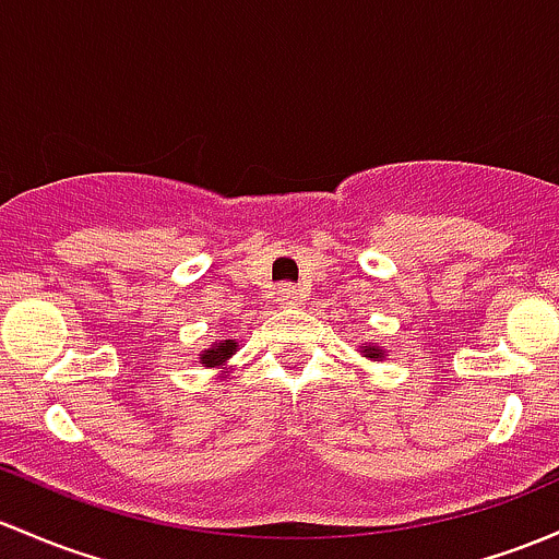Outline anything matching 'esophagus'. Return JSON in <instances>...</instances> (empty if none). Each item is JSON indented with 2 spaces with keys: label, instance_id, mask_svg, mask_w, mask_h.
<instances>
[{
  "label": "esophagus",
  "instance_id": "1",
  "mask_svg": "<svg viewBox=\"0 0 559 559\" xmlns=\"http://www.w3.org/2000/svg\"><path fill=\"white\" fill-rule=\"evenodd\" d=\"M275 302L281 305V308H292V305L299 302L297 297V289L292 284H281L278 289H275Z\"/></svg>",
  "mask_w": 559,
  "mask_h": 559
}]
</instances>
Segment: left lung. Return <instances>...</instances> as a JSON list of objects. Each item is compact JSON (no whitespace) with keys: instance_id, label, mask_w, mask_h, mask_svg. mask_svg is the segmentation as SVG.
<instances>
[{"instance_id":"left-lung-1","label":"left lung","mask_w":559,"mask_h":559,"mask_svg":"<svg viewBox=\"0 0 559 559\" xmlns=\"http://www.w3.org/2000/svg\"><path fill=\"white\" fill-rule=\"evenodd\" d=\"M361 354L367 356V358H383L385 354H383V348H380V345H361Z\"/></svg>"}]
</instances>
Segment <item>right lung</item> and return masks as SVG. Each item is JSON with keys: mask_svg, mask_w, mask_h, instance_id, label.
<instances>
[{"mask_svg": "<svg viewBox=\"0 0 559 559\" xmlns=\"http://www.w3.org/2000/svg\"><path fill=\"white\" fill-rule=\"evenodd\" d=\"M235 340H222V343H214L209 350L201 354V364L203 367H225V361L235 354Z\"/></svg>", "mask_w": 559, "mask_h": 559, "instance_id": "right-lung-1", "label": "right lung"}]
</instances>
